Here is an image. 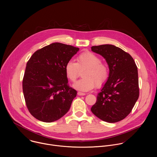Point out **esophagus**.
I'll use <instances>...</instances> for the list:
<instances>
[{
    "label": "esophagus",
    "instance_id": "obj_1",
    "mask_svg": "<svg viewBox=\"0 0 157 157\" xmlns=\"http://www.w3.org/2000/svg\"><path fill=\"white\" fill-rule=\"evenodd\" d=\"M78 95H79V96H84V95H86V93H82V92H78Z\"/></svg>",
    "mask_w": 157,
    "mask_h": 157
}]
</instances>
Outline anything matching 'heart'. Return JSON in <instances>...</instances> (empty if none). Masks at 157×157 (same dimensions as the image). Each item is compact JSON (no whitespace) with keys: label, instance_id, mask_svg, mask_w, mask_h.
<instances>
[{"label":"heart","instance_id":"b5f03b06","mask_svg":"<svg viewBox=\"0 0 157 157\" xmlns=\"http://www.w3.org/2000/svg\"><path fill=\"white\" fill-rule=\"evenodd\" d=\"M78 63L70 59L66 63L64 72L66 78L75 82L79 75V71L86 70L82 73L83 78L76 81L73 87L81 91H89L96 85L100 86L108 79L109 70L108 66L101 63V59L96 54L86 52L77 58Z\"/></svg>","mask_w":157,"mask_h":157}]
</instances>
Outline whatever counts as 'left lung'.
I'll list each match as a JSON object with an SVG mask.
<instances>
[{
    "label": "left lung",
    "mask_w": 157,
    "mask_h": 157,
    "mask_svg": "<svg viewBox=\"0 0 157 157\" xmlns=\"http://www.w3.org/2000/svg\"><path fill=\"white\" fill-rule=\"evenodd\" d=\"M91 50L105 58L109 75L91 110L103 121H121L130 113L139 96L136 64L128 53L113 44L93 46Z\"/></svg>",
    "instance_id": "left-lung-1"
}]
</instances>
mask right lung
I'll return each mask as SVG.
<instances>
[{
    "mask_svg": "<svg viewBox=\"0 0 157 157\" xmlns=\"http://www.w3.org/2000/svg\"><path fill=\"white\" fill-rule=\"evenodd\" d=\"M79 50L53 43L36 51L28 61L22 87L28 110L36 119L52 122L70 109L77 91L68 85L64 67Z\"/></svg>",
    "mask_w": 157,
    "mask_h": 157,
    "instance_id": "1",
    "label": "right lung"
}]
</instances>
